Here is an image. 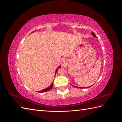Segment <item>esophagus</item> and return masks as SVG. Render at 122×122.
<instances>
[{
    "instance_id": "34e87169",
    "label": "esophagus",
    "mask_w": 122,
    "mask_h": 122,
    "mask_svg": "<svg viewBox=\"0 0 122 122\" xmlns=\"http://www.w3.org/2000/svg\"><path fill=\"white\" fill-rule=\"evenodd\" d=\"M66 62H67V61H66V60H62V64H66Z\"/></svg>"
}]
</instances>
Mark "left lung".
<instances>
[{"label":"left lung","mask_w":122,"mask_h":122,"mask_svg":"<svg viewBox=\"0 0 122 122\" xmlns=\"http://www.w3.org/2000/svg\"><path fill=\"white\" fill-rule=\"evenodd\" d=\"M92 35H93V36H95V37H96L97 38V36H96L95 35V34H94V32H92ZM74 86V87H77V88H81V87H77V86Z\"/></svg>","instance_id":"left-lung-1"}]
</instances>
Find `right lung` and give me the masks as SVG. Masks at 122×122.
<instances>
[{
  "label": "right lung",
  "instance_id": "right-lung-1",
  "mask_svg": "<svg viewBox=\"0 0 122 122\" xmlns=\"http://www.w3.org/2000/svg\"><path fill=\"white\" fill-rule=\"evenodd\" d=\"M60 67H61V66H60V67H59L56 69V73L57 72V70H58V69H59V68H60ZM53 86V82L52 83V84H51L48 87H47V88H45V89L41 91H39V93H42V92H45L48 91H49L50 90H51V88H52Z\"/></svg>",
  "mask_w": 122,
  "mask_h": 122
}]
</instances>
